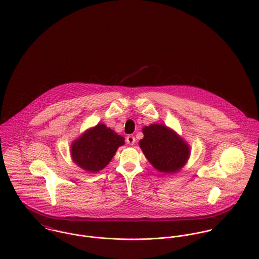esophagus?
Segmentation results:
<instances>
[{
    "mask_svg": "<svg viewBox=\"0 0 259 259\" xmlns=\"http://www.w3.org/2000/svg\"><path fill=\"white\" fill-rule=\"evenodd\" d=\"M125 141H126V143L130 145V146H133L135 143H136V138L134 137V136H127L126 137V139H125Z\"/></svg>",
    "mask_w": 259,
    "mask_h": 259,
    "instance_id": "1",
    "label": "esophagus"
}]
</instances>
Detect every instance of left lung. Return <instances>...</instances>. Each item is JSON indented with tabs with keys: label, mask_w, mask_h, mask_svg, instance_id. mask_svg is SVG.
<instances>
[{
	"label": "left lung",
	"mask_w": 259,
	"mask_h": 259,
	"mask_svg": "<svg viewBox=\"0 0 259 259\" xmlns=\"http://www.w3.org/2000/svg\"><path fill=\"white\" fill-rule=\"evenodd\" d=\"M140 147L152 166L160 172L179 171L188 159L189 147L172 130L153 123L143 128Z\"/></svg>",
	"instance_id": "left-lung-1"
}]
</instances>
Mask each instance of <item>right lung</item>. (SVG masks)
I'll list each match as a JSON object with an SVG mask.
<instances>
[{
  "label": "right lung",
  "mask_w": 259,
  "mask_h": 259,
  "mask_svg": "<svg viewBox=\"0 0 259 259\" xmlns=\"http://www.w3.org/2000/svg\"><path fill=\"white\" fill-rule=\"evenodd\" d=\"M122 145L124 138L104 123H99L74 141L71 153L74 163L80 168L98 172L110 163L117 148Z\"/></svg>",
  "instance_id": "add662e5"
}]
</instances>
